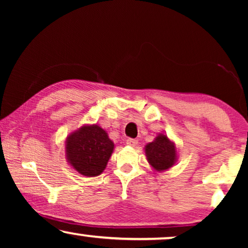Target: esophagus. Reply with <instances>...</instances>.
<instances>
[{
	"mask_svg": "<svg viewBox=\"0 0 248 248\" xmlns=\"http://www.w3.org/2000/svg\"><path fill=\"white\" fill-rule=\"evenodd\" d=\"M126 144L130 145V147H135V145H138V140H135V139H127Z\"/></svg>",
	"mask_w": 248,
	"mask_h": 248,
	"instance_id": "obj_1",
	"label": "esophagus"
}]
</instances>
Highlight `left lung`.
<instances>
[{
	"mask_svg": "<svg viewBox=\"0 0 248 248\" xmlns=\"http://www.w3.org/2000/svg\"><path fill=\"white\" fill-rule=\"evenodd\" d=\"M148 161L157 170H166L170 168L176 160V149L169 139L164 134H159L155 140L145 147Z\"/></svg>",
	"mask_w": 248,
	"mask_h": 248,
	"instance_id": "left-lung-1",
	"label": "left lung"
}]
</instances>
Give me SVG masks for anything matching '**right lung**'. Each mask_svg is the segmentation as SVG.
Wrapping results in <instances>:
<instances>
[{"mask_svg": "<svg viewBox=\"0 0 248 248\" xmlns=\"http://www.w3.org/2000/svg\"><path fill=\"white\" fill-rule=\"evenodd\" d=\"M114 143L98 125L82 126L67 138V160L84 176H98L106 168Z\"/></svg>", "mask_w": 248, "mask_h": 248, "instance_id": "add662e5", "label": "right lung"}]
</instances>
